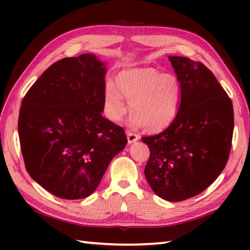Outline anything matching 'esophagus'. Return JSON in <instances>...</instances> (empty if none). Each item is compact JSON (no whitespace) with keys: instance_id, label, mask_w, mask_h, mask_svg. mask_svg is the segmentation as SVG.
<instances>
[{"instance_id":"34e87169","label":"esophagus","mask_w":250,"mask_h":250,"mask_svg":"<svg viewBox=\"0 0 250 250\" xmlns=\"http://www.w3.org/2000/svg\"><path fill=\"white\" fill-rule=\"evenodd\" d=\"M126 136H128V143H129V144H132V143H134V142H136L137 140L140 139V135L134 133V132H132V131L126 132Z\"/></svg>"}]
</instances>
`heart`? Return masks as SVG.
Here are the masks:
<instances>
[{
	"mask_svg": "<svg viewBox=\"0 0 250 250\" xmlns=\"http://www.w3.org/2000/svg\"><path fill=\"white\" fill-rule=\"evenodd\" d=\"M116 84L107 83L104 93L105 113L119 122L130 104L132 121L148 132H159L171 125L179 111L183 88L179 78L152 67L131 68L120 72Z\"/></svg>",
	"mask_w": 250,
	"mask_h": 250,
	"instance_id": "b5f03b06",
	"label": "heart"
}]
</instances>
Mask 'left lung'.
Returning a JSON list of instances; mask_svg holds the SVG:
<instances>
[{"instance_id":"1","label":"left lung","mask_w":250,"mask_h":250,"mask_svg":"<svg viewBox=\"0 0 250 250\" xmlns=\"http://www.w3.org/2000/svg\"><path fill=\"white\" fill-rule=\"evenodd\" d=\"M182 83L179 111L161 133L142 137L150 150L145 177L158 196L178 202L213 184L229 159L234 114L231 99L203 63L169 56Z\"/></svg>"}]
</instances>
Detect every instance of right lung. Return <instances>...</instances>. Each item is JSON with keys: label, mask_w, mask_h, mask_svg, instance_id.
Here are the masks:
<instances>
[{"label": "right lung", "mask_w": 250, "mask_h": 250, "mask_svg": "<svg viewBox=\"0 0 250 250\" xmlns=\"http://www.w3.org/2000/svg\"><path fill=\"white\" fill-rule=\"evenodd\" d=\"M106 66L92 54L64 58L21 102L18 134L26 171L58 198H87L125 147L124 128L104 118Z\"/></svg>", "instance_id": "right-lung-1"}]
</instances>
